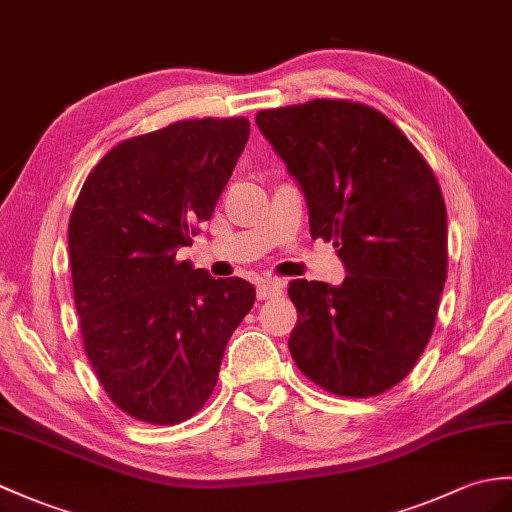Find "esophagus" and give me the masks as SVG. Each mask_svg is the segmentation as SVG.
Wrapping results in <instances>:
<instances>
[{
    "label": "esophagus",
    "instance_id": "esophagus-1",
    "mask_svg": "<svg viewBox=\"0 0 512 512\" xmlns=\"http://www.w3.org/2000/svg\"><path fill=\"white\" fill-rule=\"evenodd\" d=\"M275 296H281V283L279 281H264L257 285V299L259 301H268V299H275Z\"/></svg>",
    "mask_w": 512,
    "mask_h": 512
}]
</instances>
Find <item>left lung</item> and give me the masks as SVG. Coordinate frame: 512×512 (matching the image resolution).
Segmentation results:
<instances>
[{"mask_svg":"<svg viewBox=\"0 0 512 512\" xmlns=\"http://www.w3.org/2000/svg\"><path fill=\"white\" fill-rule=\"evenodd\" d=\"M261 133L299 181L314 240L340 246V285L296 279L288 347L299 371L338 397H375L419 362L447 279L441 185L384 113L318 98L259 111Z\"/></svg>","mask_w":512,"mask_h":512,"instance_id":"1","label":"left lung"}]
</instances>
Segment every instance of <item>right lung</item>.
I'll use <instances>...</instances> for the list:
<instances>
[{"label": "right lung", "instance_id": "add662e5", "mask_svg": "<svg viewBox=\"0 0 512 512\" xmlns=\"http://www.w3.org/2000/svg\"><path fill=\"white\" fill-rule=\"evenodd\" d=\"M246 117L181 120L100 159L69 218L80 334L95 377L128 417L174 425L205 406L255 288L178 261L240 157Z\"/></svg>", "mask_w": 512, "mask_h": 512}]
</instances>
